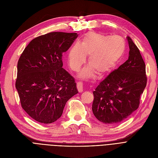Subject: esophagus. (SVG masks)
<instances>
[{"mask_svg":"<svg viewBox=\"0 0 158 158\" xmlns=\"http://www.w3.org/2000/svg\"><path fill=\"white\" fill-rule=\"evenodd\" d=\"M77 88L79 92H82L83 91V85H82L81 82H77Z\"/></svg>","mask_w":158,"mask_h":158,"instance_id":"esophagus-1","label":"esophagus"}]
</instances>
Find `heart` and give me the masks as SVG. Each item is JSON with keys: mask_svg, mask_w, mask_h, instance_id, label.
<instances>
[{"mask_svg": "<svg viewBox=\"0 0 158 158\" xmlns=\"http://www.w3.org/2000/svg\"><path fill=\"white\" fill-rule=\"evenodd\" d=\"M125 48V41L119 36L111 37L90 31L85 35L80 44L75 43L70 48L68 63L72 70L77 72L88 56V62L90 66L81 72L80 77L90 78L94 72L98 76H102L114 69Z\"/></svg>", "mask_w": 158, "mask_h": 158, "instance_id": "b5f03b06", "label": "heart"}]
</instances>
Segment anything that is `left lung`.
<instances>
[{"label":"left lung","mask_w":158,"mask_h":158,"mask_svg":"<svg viewBox=\"0 0 158 158\" xmlns=\"http://www.w3.org/2000/svg\"><path fill=\"white\" fill-rule=\"evenodd\" d=\"M128 60L101 81L93 92L92 111L106 124L118 123L136 111L147 85L145 64L138 48L127 37Z\"/></svg>","instance_id":"obj_1"}]
</instances>
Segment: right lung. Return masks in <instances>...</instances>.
<instances>
[{"label": "right lung", "instance_id": "obj_1", "mask_svg": "<svg viewBox=\"0 0 158 158\" xmlns=\"http://www.w3.org/2000/svg\"><path fill=\"white\" fill-rule=\"evenodd\" d=\"M77 36L63 32L40 36L19 58L15 86L22 108L38 122L51 123L60 118L66 102L78 93L74 78L62 68V54Z\"/></svg>", "mask_w": 158, "mask_h": 158}]
</instances>
